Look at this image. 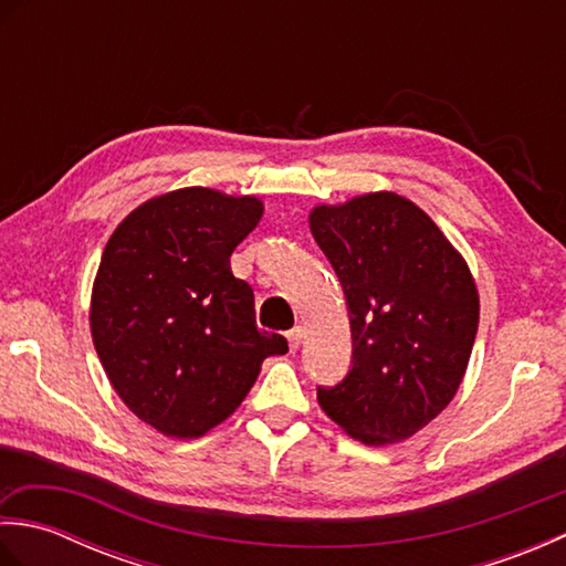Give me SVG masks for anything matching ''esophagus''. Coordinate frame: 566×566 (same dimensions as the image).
<instances>
[{"mask_svg":"<svg viewBox=\"0 0 566 566\" xmlns=\"http://www.w3.org/2000/svg\"><path fill=\"white\" fill-rule=\"evenodd\" d=\"M286 340H290V350H298V345L304 343V328L302 326H294L290 333H286Z\"/></svg>","mask_w":566,"mask_h":566,"instance_id":"34e87169","label":"esophagus"}]
</instances>
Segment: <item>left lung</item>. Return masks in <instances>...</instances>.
Here are the masks:
<instances>
[{"label": "left lung", "mask_w": 566, "mask_h": 566, "mask_svg": "<svg viewBox=\"0 0 566 566\" xmlns=\"http://www.w3.org/2000/svg\"><path fill=\"white\" fill-rule=\"evenodd\" d=\"M343 284L353 367L318 403L365 444L411 438L462 384L479 326L464 258L430 216L394 191H371L308 216Z\"/></svg>", "instance_id": "8db88e82"}]
</instances>
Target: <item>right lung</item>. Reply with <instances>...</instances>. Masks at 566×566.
I'll use <instances>...</instances> for the list:
<instances>
[{"label": "right lung", "instance_id": "right-lung-1", "mask_svg": "<svg viewBox=\"0 0 566 566\" xmlns=\"http://www.w3.org/2000/svg\"><path fill=\"white\" fill-rule=\"evenodd\" d=\"M262 219L258 197L185 187L148 199L112 233L90 328L114 391L167 438H201L231 416L282 335L260 331L231 252Z\"/></svg>", "mask_w": 566, "mask_h": 566}]
</instances>
